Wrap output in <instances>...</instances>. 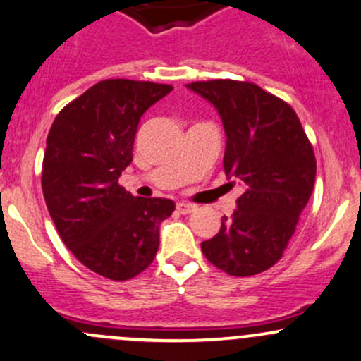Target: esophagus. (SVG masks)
<instances>
[{"label":"esophagus","instance_id":"esophagus-1","mask_svg":"<svg viewBox=\"0 0 361 361\" xmlns=\"http://www.w3.org/2000/svg\"><path fill=\"white\" fill-rule=\"evenodd\" d=\"M176 209L178 212H181V214H190V212L197 209V206L195 204H188V202H178Z\"/></svg>","mask_w":361,"mask_h":361}]
</instances>
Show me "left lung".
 I'll return each mask as SVG.
<instances>
[{
    "mask_svg": "<svg viewBox=\"0 0 361 361\" xmlns=\"http://www.w3.org/2000/svg\"><path fill=\"white\" fill-rule=\"evenodd\" d=\"M218 111L226 135L223 168L244 193L204 256L233 276L271 268L295 231L317 176V159L298 114L254 82L214 79L187 85ZM235 183V181H231Z\"/></svg>",
    "mask_w": 361,
    "mask_h": 361,
    "instance_id": "left-lung-1",
    "label": "left lung"
}]
</instances>
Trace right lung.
I'll return each instance as SVG.
<instances>
[{
    "instance_id": "right-lung-1",
    "label": "right lung",
    "mask_w": 361,
    "mask_h": 361,
    "mask_svg": "<svg viewBox=\"0 0 361 361\" xmlns=\"http://www.w3.org/2000/svg\"><path fill=\"white\" fill-rule=\"evenodd\" d=\"M171 85L105 79L53 121L43 159L44 202L60 238L91 271L128 280L154 261L174 202L133 197L119 176L133 161L140 117Z\"/></svg>"
}]
</instances>
